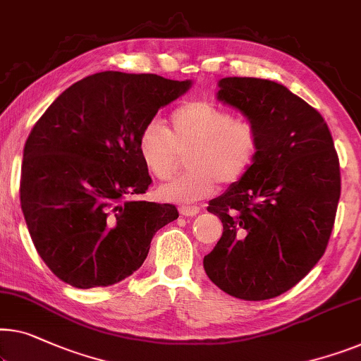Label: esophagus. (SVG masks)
<instances>
[{"label": "esophagus", "instance_id": "1", "mask_svg": "<svg viewBox=\"0 0 361 361\" xmlns=\"http://www.w3.org/2000/svg\"><path fill=\"white\" fill-rule=\"evenodd\" d=\"M200 212V208L198 207H190V205H184L179 208V213L182 216H195L197 213Z\"/></svg>", "mask_w": 361, "mask_h": 361}]
</instances>
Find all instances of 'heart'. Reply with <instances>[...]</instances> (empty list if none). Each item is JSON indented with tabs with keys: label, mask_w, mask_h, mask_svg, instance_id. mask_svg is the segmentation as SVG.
<instances>
[{
	"label": "heart",
	"mask_w": 361,
	"mask_h": 361,
	"mask_svg": "<svg viewBox=\"0 0 361 361\" xmlns=\"http://www.w3.org/2000/svg\"><path fill=\"white\" fill-rule=\"evenodd\" d=\"M169 132L159 122H149L138 135V154L156 179L166 180L186 154L185 174L161 185V200L192 203L212 195L218 182L236 184L257 159V128L236 120L226 109L208 101L184 102L171 114Z\"/></svg>",
	"instance_id": "obj_1"
}]
</instances>
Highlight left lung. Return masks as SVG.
Instances as JSON below:
<instances>
[{
  "mask_svg": "<svg viewBox=\"0 0 361 361\" xmlns=\"http://www.w3.org/2000/svg\"><path fill=\"white\" fill-rule=\"evenodd\" d=\"M218 101L257 128V159L210 200L223 236L203 257L208 279L245 301L275 298L310 274L331 238L341 168L327 123L288 87L260 78H223Z\"/></svg>",
  "mask_w": 361,
  "mask_h": 361,
  "instance_id": "obj_1",
  "label": "left lung"
}]
</instances>
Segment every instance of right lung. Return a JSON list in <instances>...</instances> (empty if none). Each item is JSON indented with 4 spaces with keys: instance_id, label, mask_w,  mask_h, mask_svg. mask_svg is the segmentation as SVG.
<instances>
[{
    "instance_id": "right-lung-1",
    "label": "right lung",
    "mask_w": 361,
    "mask_h": 361,
    "mask_svg": "<svg viewBox=\"0 0 361 361\" xmlns=\"http://www.w3.org/2000/svg\"><path fill=\"white\" fill-rule=\"evenodd\" d=\"M192 81L102 71L75 82L34 125L20 168V208L32 243L75 288L116 285L142 267L169 203L128 200L151 184L138 135Z\"/></svg>"
}]
</instances>
